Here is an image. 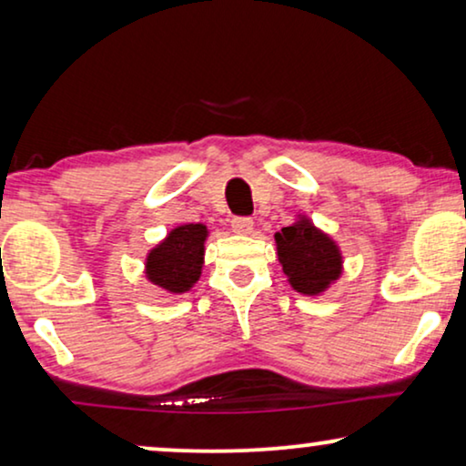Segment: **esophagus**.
<instances>
[{
  "instance_id": "34e87169",
  "label": "esophagus",
  "mask_w": 466,
  "mask_h": 466,
  "mask_svg": "<svg viewBox=\"0 0 466 466\" xmlns=\"http://www.w3.org/2000/svg\"><path fill=\"white\" fill-rule=\"evenodd\" d=\"M231 228H233V233H238V235H250L254 228V222H252V218H246V216H238V218L231 220Z\"/></svg>"
}]
</instances>
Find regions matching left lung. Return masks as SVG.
Returning <instances> with one entry per match:
<instances>
[{
	"instance_id": "left-lung-1",
	"label": "left lung",
	"mask_w": 466,
	"mask_h": 466,
	"mask_svg": "<svg viewBox=\"0 0 466 466\" xmlns=\"http://www.w3.org/2000/svg\"><path fill=\"white\" fill-rule=\"evenodd\" d=\"M276 248L289 284L301 295H322L341 278L343 254L339 244L318 228L309 216L297 214L290 227L276 233Z\"/></svg>"
}]
</instances>
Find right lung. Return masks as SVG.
Listing matches in <instances>:
<instances>
[{
    "label": "right lung",
    "instance_id": "obj_1",
    "mask_svg": "<svg viewBox=\"0 0 466 466\" xmlns=\"http://www.w3.org/2000/svg\"><path fill=\"white\" fill-rule=\"evenodd\" d=\"M208 235V227L201 222L171 228L165 239L146 254V279L169 295L188 292L201 278Z\"/></svg>",
    "mask_w": 466,
    "mask_h": 466
}]
</instances>
